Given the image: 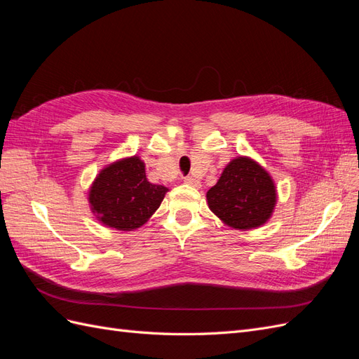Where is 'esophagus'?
<instances>
[{"mask_svg":"<svg viewBox=\"0 0 359 359\" xmlns=\"http://www.w3.org/2000/svg\"><path fill=\"white\" fill-rule=\"evenodd\" d=\"M184 182L187 184V186H193V187H199V181L194 180L193 177H186L184 178Z\"/></svg>","mask_w":359,"mask_h":359,"instance_id":"esophagus-1","label":"esophagus"}]
</instances>
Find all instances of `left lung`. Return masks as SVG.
Wrapping results in <instances>:
<instances>
[{
    "mask_svg": "<svg viewBox=\"0 0 359 359\" xmlns=\"http://www.w3.org/2000/svg\"><path fill=\"white\" fill-rule=\"evenodd\" d=\"M206 202L224 224L250 231L271 219L277 190L265 168L253 158L240 156L229 161L215 186L206 191Z\"/></svg>",
    "mask_w": 359,
    "mask_h": 359,
    "instance_id": "obj_1",
    "label": "left lung"
}]
</instances>
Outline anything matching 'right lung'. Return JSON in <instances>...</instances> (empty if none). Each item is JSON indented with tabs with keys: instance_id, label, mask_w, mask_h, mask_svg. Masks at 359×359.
Returning a JSON list of instances; mask_svg holds the SVG:
<instances>
[{
	"instance_id": "1",
	"label": "right lung",
	"mask_w": 359,
	"mask_h": 359,
	"mask_svg": "<svg viewBox=\"0 0 359 359\" xmlns=\"http://www.w3.org/2000/svg\"><path fill=\"white\" fill-rule=\"evenodd\" d=\"M168 187L147 180L145 163L137 156L104 166L88 191L91 212L106 227L135 231L144 226L160 206Z\"/></svg>"
}]
</instances>
